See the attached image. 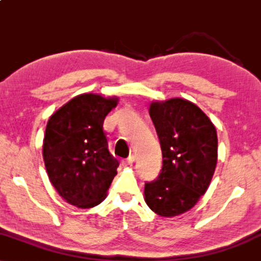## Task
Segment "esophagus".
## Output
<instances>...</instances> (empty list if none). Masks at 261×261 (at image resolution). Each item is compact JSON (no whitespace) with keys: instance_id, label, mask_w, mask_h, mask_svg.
Returning a JSON list of instances; mask_svg holds the SVG:
<instances>
[{"instance_id":"34e87169","label":"esophagus","mask_w":261,"mask_h":261,"mask_svg":"<svg viewBox=\"0 0 261 261\" xmlns=\"http://www.w3.org/2000/svg\"><path fill=\"white\" fill-rule=\"evenodd\" d=\"M134 161H135L134 156H129V158H128L127 160H123V161L121 162V164H122L123 167H128V166H130V164H133Z\"/></svg>"}]
</instances>
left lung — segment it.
Instances as JSON below:
<instances>
[{"instance_id": "left-lung-1", "label": "left lung", "mask_w": 261, "mask_h": 261, "mask_svg": "<svg viewBox=\"0 0 261 261\" xmlns=\"http://www.w3.org/2000/svg\"><path fill=\"white\" fill-rule=\"evenodd\" d=\"M149 115L161 143L163 166L146 183L144 202L161 217L189 211L209 188L218 160L215 125L194 102L182 98L154 100Z\"/></svg>"}]
</instances>
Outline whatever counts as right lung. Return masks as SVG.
Here are the masks:
<instances>
[{
    "label": "right lung",
    "instance_id": "obj_1",
    "mask_svg": "<svg viewBox=\"0 0 261 261\" xmlns=\"http://www.w3.org/2000/svg\"><path fill=\"white\" fill-rule=\"evenodd\" d=\"M118 97L83 93L51 115L43 140V160L52 186L71 205L90 209L106 198L119 167L108 151L103 120Z\"/></svg>",
    "mask_w": 261,
    "mask_h": 261
}]
</instances>
